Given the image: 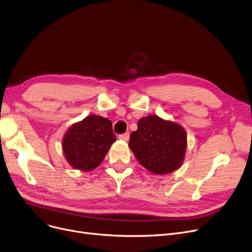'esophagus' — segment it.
I'll return each instance as SVG.
<instances>
[{"instance_id":"esophagus-1","label":"esophagus","mask_w":252,"mask_h":252,"mask_svg":"<svg viewBox=\"0 0 252 252\" xmlns=\"http://www.w3.org/2000/svg\"><path fill=\"white\" fill-rule=\"evenodd\" d=\"M120 140H124V141H127L129 139V133H125L123 135H119L118 137Z\"/></svg>"}]
</instances>
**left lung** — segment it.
Masks as SVG:
<instances>
[{"instance_id":"left-lung-1","label":"left lung","mask_w":252,"mask_h":252,"mask_svg":"<svg viewBox=\"0 0 252 252\" xmlns=\"http://www.w3.org/2000/svg\"><path fill=\"white\" fill-rule=\"evenodd\" d=\"M187 133L173 122L157 115L139 119L128 146L138 161L153 174L165 175L181 167L187 151Z\"/></svg>"}]
</instances>
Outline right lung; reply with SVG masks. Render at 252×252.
<instances>
[{
	"instance_id": "add662e5",
	"label": "right lung",
	"mask_w": 252,
	"mask_h": 252,
	"mask_svg": "<svg viewBox=\"0 0 252 252\" xmlns=\"http://www.w3.org/2000/svg\"><path fill=\"white\" fill-rule=\"evenodd\" d=\"M115 140L110 120L90 115L69 127L63 139V151L73 168L87 172L100 166Z\"/></svg>"
}]
</instances>
